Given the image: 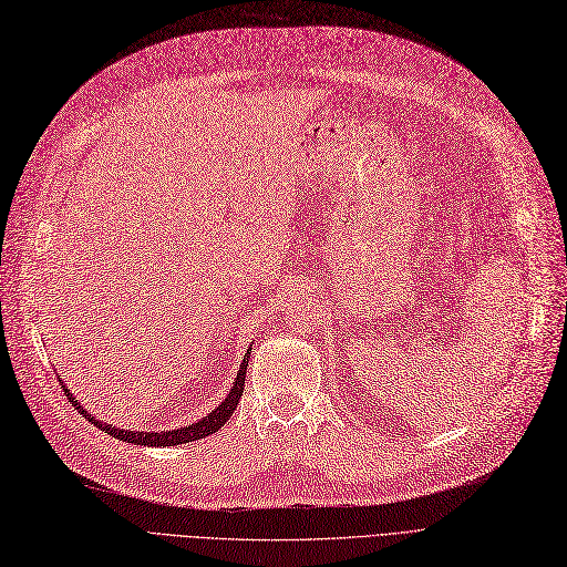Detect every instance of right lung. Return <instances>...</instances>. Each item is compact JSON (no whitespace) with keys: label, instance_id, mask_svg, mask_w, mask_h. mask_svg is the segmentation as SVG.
I'll list each match as a JSON object with an SVG mask.
<instances>
[{"label":"right lung","instance_id":"add662e5","mask_svg":"<svg viewBox=\"0 0 567 567\" xmlns=\"http://www.w3.org/2000/svg\"><path fill=\"white\" fill-rule=\"evenodd\" d=\"M249 352H251V348H247V352H245V358L240 362L238 379H236L234 388L228 390L226 400L213 413H207L205 417H200L198 423H192V425H186V427H177V430H171V432H135V430H121V427H112L107 423H100V421H95L93 415H89V411L79 404L76 396H72V392L65 385H62V390H65L68 400L72 402V406H76V411L81 415H86L97 430L107 432L110 436L118 439V442H128V444H137V446H177V444H188V442H198V439H203L207 434H215L217 430L224 427V423L228 421V417L234 415V411H236V406L240 402V396H243V390H245V373H247Z\"/></svg>","mask_w":567,"mask_h":567}]
</instances>
